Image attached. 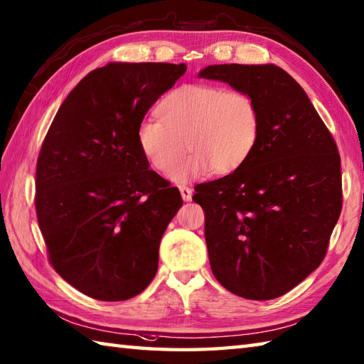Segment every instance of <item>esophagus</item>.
Wrapping results in <instances>:
<instances>
[{"label": "esophagus", "instance_id": "34e87169", "mask_svg": "<svg viewBox=\"0 0 364 364\" xmlns=\"http://www.w3.org/2000/svg\"><path fill=\"white\" fill-rule=\"evenodd\" d=\"M180 192H181V197L184 202H189V200H192V189L191 188L180 186Z\"/></svg>", "mask_w": 364, "mask_h": 364}]
</instances>
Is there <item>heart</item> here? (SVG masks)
I'll use <instances>...</instances> for the list:
<instances>
[{
  "label": "heart",
  "instance_id": "obj_1",
  "mask_svg": "<svg viewBox=\"0 0 364 364\" xmlns=\"http://www.w3.org/2000/svg\"><path fill=\"white\" fill-rule=\"evenodd\" d=\"M159 119H144L137 144L145 159L168 172L186 151L192 153L168 176L175 183L205 175L235 172L249 159L261 131L259 107L241 90L208 84L175 89L158 106Z\"/></svg>",
  "mask_w": 364,
  "mask_h": 364
}]
</instances>
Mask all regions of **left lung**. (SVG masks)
Segmentation results:
<instances>
[{"instance_id": "1", "label": "left lung", "mask_w": 364, "mask_h": 364, "mask_svg": "<svg viewBox=\"0 0 364 364\" xmlns=\"http://www.w3.org/2000/svg\"><path fill=\"white\" fill-rule=\"evenodd\" d=\"M200 78L245 92L261 114L258 142L230 175L197 184L218 282L239 297L283 296L318 269L343 206L333 136L300 84L274 64L210 65Z\"/></svg>"}]
</instances>
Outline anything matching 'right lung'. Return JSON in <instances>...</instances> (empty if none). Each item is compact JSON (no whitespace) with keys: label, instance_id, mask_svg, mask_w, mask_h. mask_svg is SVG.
<instances>
[{"label":"right lung","instance_id":"add662e5","mask_svg":"<svg viewBox=\"0 0 364 364\" xmlns=\"http://www.w3.org/2000/svg\"><path fill=\"white\" fill-rule=\"evenodd\" d=\"M186 64L111 63L78 82L45 136L36 213L54 270L86 296L128 300L156 275L159 242L183 205L149 168L137 127Z\"/></svg>","mask_w":364,"mask_h":364}]
</instances>
